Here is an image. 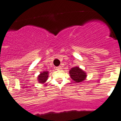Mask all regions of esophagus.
<instances>
[{
    "label": "esophagus",
    "instance_id": "1",
    "mask_svg": "<svg viewBox=\"0 0 121 121\" xmlns=\"http://www.w3.org/2000/svg\"><path fill=\"white\" fill-rule=\"evenodd\" d=\"M56 70H60V69H61V66H58V67H56Z\"/></svg>",
    "mask_w": 121,
    "mask_h": 121
}]
</instances>
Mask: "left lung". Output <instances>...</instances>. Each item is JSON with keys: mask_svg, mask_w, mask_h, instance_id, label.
<instances>
[{"mask_svg": "<svg viewBox=\"0 0 121 121\" xmlns=\"http://www.w3.org/2000/svg\"><path fill=\"white\" fill-rule=\"evenodd\" d=\"M69 74L70 78L76 82H82L87 77L86 73L78 66L72 67L69 70Z\"/></svg>", "mask_w": 121, "mask_h": 121, "instance_id": "left-lung-1", "label": "left lung"}]
</instances>
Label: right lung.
Listing matches in <instances>:
<instances>
[{
	"instance_id": "obj_1",
	"label": "right lung",
	"mask_w": 121,
	"mask_h": 121,
	"mask_svg": "<svg viewBox=\"0 0 121 121\" xmlns=\"http://www.w3.org/2000/svg\"><path fill=\"white\" fill-rule=\"evenodd\" d=\"M49 72L48 71H44L43 72H41L40 74L38 76V81L40 83L43 84L47 81L48 78Z\"/></svg>"
}]
</instances>
